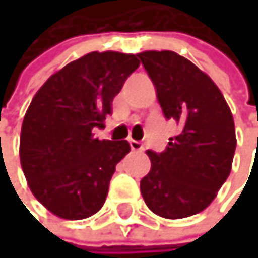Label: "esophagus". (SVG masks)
<instances>
[{
    "mask_svg": "<svg viewBox=\"0 0 258 258\" xmlns=\"http://www.w3.org/2000/svg\"><path fill=\"white\" fill-rule=\"evenodd\" d=\"M129 145H131V149L134 150V152H142L144 150V145H142V142H139V140L131 139L129 140Z\"/></svg>",
    "mask_w": 258,
    "mask_h": 258,
    "instance_id": "esophagus-1",
    "label": "esophagus"
}]
</instances>
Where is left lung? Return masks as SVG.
I'll return each instance as SVG.
<instances>
[{
  "instance_id": "8db88e82",
  "label": "left lung",
  "mask_w": 258,
  "mask_h": 258,
  "mask_svg": "<svg viewBox=\"0 0 258 258\" xmlns=\"http://www.w3.org/2000/svg\"><path fill=\"white\" fill-rule=\"evenodd\" d=\"M137 58L152 79L165 118L181 126L161 153L147 152L152 168L140 181V192L158 217H192L212 204L231 173L233 114L215 82L189 59L174 51H144Z\"/></svg>"
}]
</instances>
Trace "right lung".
Listing matches in <instances>:
<instances>
[{
  "label": "right lung",
  "mask_w": 258,
  "mask_h": 258,
  "mask_svg": "<svg viewBox=\"0 0 258 258\" xmlns=\"http://www.w3.org/2000/svg\"><path fill=\"white\" fill-rule=\"evenodd\" d=\"M139 68L134 54L93 51L66 64L35 93L21 131V165L32 194L56 217L84 220L105 204L127 140H98L93 129Z\"/></svg>",
  "instance_id": "right-lung-1"
}]
</instances>
